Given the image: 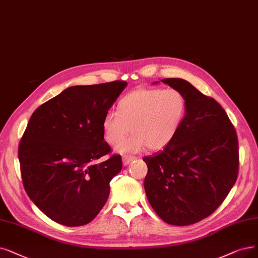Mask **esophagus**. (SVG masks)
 Masks as SVG:
<instances>
[{"label":"esophagus","mask_w":258,"mask_h":258,"mask_svg":"<svg viewBox=\"0 0 258 258\" xmlns=\"http://www.w3.org/2000/svg\"><path fill=\"white\" fill-rule=\"evenodd\" d=\"M133 159H135V158L130 157V156H123V157H122V165H123V166H127V165H128Z\"/></svg>","instance_id":"esophagus-1"}]
</instances>
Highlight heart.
Wrapping results in <instances>:
<instances>
[{"label":"heart","instance_id":"b5f03b06","mask_svg":"<svg viewBox=\"0 0 258 258\" xmlns=\"http://www.w3.org/2000/svg\"><path fill=\"white\" fill-rule=\"evenodd\" d=\"M186 98L177 89H139L123 96L116 112L102 118L105 141L115 145L131 130L135 135L115 147L118 153L160 150L176 138L186 114Z\"/></svg>","mask_w":258,"mask_h":258}]
</instances>
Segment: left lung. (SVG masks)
Listing matches in <instances>:
<instances>
[{"instance_id":"obj_1","label":"left lung","mask_w":258,"mask_h":258,"mask_svg":"<svg viewBox=\"0 0 258 258\" xmlns=\"http://www.w3.org/2000/svg\"><path fill=\"white\" fill-rule=\"evenodd\" d=\"M161 81L182 92L187 109L169 145L143 158L148 167L144 187L162 220L189 225L214 213L235 184L238 140L228 114L214 98L181 78Z\"/></svg>"}]
</instances>
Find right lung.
Instances as JSON below:
<instances>
[{
    "label": "right lung",
    "instance_id": "add662e5",
    "mask_svg": "<svg viewBox=\"0 0 258 258\" xmlns=\"http://www.w3.org/2000/svg\"><path fill=\"white\" fill-rule=\"evenodd\" d=\"M126 81L74 86L38 107L27 123L18 156L25 191L48 218L85 225L106 204L121 158L104 141L101 121Z\"/></svg>",
    "mask_w": 258,
    "mask_h": 258
}]
</instances>
